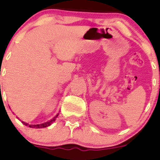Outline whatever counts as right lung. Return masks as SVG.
Masks as SVG:
<instances>
[{"label": "right lung", "mask_w": 160, "mask_h": 160, "mask_svg": "<svg viewBox=\"0 0 160 160\" xmlns=\"http://www.w3.org/2000/svg\"><path fill=\"white\" fill-rule=\"evenodd\" d=\"M58 113L56 116V117H53V118H52V120H51L50 121H48V122H44V123H42V124H38V125H28V123H26V122H23L24 124L25 125V126H28L29 127H30V128H46V127H47V126H50V125L52 124V122H54L55 120H56V119L57 118V117H58Z\"/></svg>", "instance_id": "add662e5"}]
</instances>
